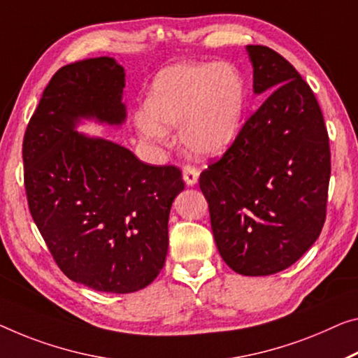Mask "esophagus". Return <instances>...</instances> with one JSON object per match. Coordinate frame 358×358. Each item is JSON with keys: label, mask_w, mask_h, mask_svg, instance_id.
Here are the masks:
<instances>
[{"label": "esophagus", "mask_w": 358, "mask_h": 358, "mask_svg": "<svg viewBox=\"0 0 358 358\" xmlns=\"http://www.w3.org/2000/svg\"><path fill=\"white\" fill-rule=\"evenodd\" d=\"M182 173H184V180L187 185H195L196 180H198V176H200V171L195 166H192V164H185L182 168Z\"/></svg>", "instance_id": "obj_1"}]
</instances>
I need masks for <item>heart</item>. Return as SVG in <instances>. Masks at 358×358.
Listing matches in <instances>:
<instances>
[{"mask_svg":"<svg viewBox=\"0 0 358 358\" xmlns=\"http://www.w3.org/2000/svg\"><path fill=\"white\" fill-rule=\"evenodd\" d=\"M145 112L134 117L142 139L164 144L169 128H179L192 155L214 157L235 141L243 122L246 86L229 64H178L155 76Z\"/></svg>","mask_w":358,"mask_h":358,"instance_id":"1","label":"heart"}]
</instances>
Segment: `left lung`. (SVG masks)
<instances>
[{
  "mask_svg": "<svg viewBox=\"0 0 358 358\" xmlns=\"http://www.w3.org/2000/svg\"><path fill=\"white\" fill-rule=\"evenodd\" d=\"M246 51L252 90L267 99L200 174V189L225 264L262 277L293 266L320 235L331 153L320 106L293 65L267 46Z\"/></svg>",
  "mask_w": 358,
  "mask_h": 358,
  "instance_id": "obj_1",
  "label": "left lung"
}]
</instances>
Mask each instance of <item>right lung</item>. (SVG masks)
<instances>
[{"mask_svg":"<svg viewBox=\"0 0 358 358\" xmlns=\"http://www.w3.org/2000/svg\"><path fill=\"white\" fill-rule=\"evenodd\" d=\"M124 70L112 57L59 69L22 145L30 214L70 280L106 293L145 288L164 266L168 219L184 190L178 166H152L112 141L75 131L81 118L122 124Z\"/></svg>","mask_w":358,"mask_h":358,"instance_id":"1","label":"right lung"}]
</instances>
